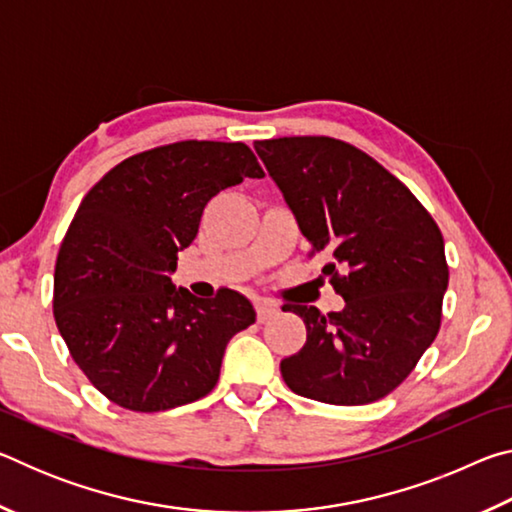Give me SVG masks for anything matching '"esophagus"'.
I'll use <instances>...</instances> for the list:
<instances>
[{
  "label": "esophagus",
  "instance_id": "obj_1",
  "mask_svg": "<svg viewBox=\"0 0 512 512\" xmlns=\"http://www.w3.org/2000/svg\"><path fill=\"white\" fill-rule=\"evenodd\" d=\"M255 311H257L259 323H266L268 318H273L277 314V305H273V302H268V300H257Z\"/></svg>",
  "mask_w": 512,
  "mask_h": 512
}]
</instances>
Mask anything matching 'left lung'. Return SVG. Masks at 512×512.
Listing matches in <instances>:
<instances>
[{
  "label": "left lung",
  "instance_id": "left-lung-1",
  "mask_svg": "<svg viewBox=\"0 0 512 512\" xmlns=\"http://www.w3.org/2000/svg\"><path fill=\"white\" fill-rule=\"evenodd\" d=\"M255 151L345 300L329 314L282 307L307 327L302 350L282 359V377L316 402H377L411 375L440 329L449 282L443 235L409 187L357 146L277 137L255 142Z\"/></svg>",
  "mask_w": 512,
  "mask_h": 512
}]
</instances>
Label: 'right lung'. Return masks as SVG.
Returning <instances> with one entry per match:
<instances>
[{
    "mask_svg": "<svg viewBox=\"0 0 512 512\" xmlns=\"http://www.w3.org/2000/svg\"><path fill=\"white\" fill-rule=\"evenodd\" d=\"M262 176L244 142L185 140L131 155L85 194L56 259L54 318L110 402L155 413L216 386L225 345L255 309L232 289L196 298L169 275L210 198Z\"/></svg>",
    "mask_w": 512,
    "mask_h": 512,
    "instance_id": "obj_1",
    "label": "right lung"
}]
</instances>
